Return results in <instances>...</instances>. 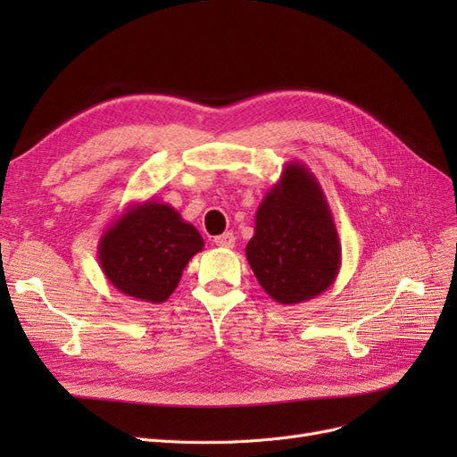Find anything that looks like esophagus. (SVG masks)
Instances as JSON below:
<instances>
[{"mask_svg": "<svg viewBox=\"0 0 457 457\" xmlns=\"http://www.w3.org/2000/svg\"><path fill=\"white\" fill-rule=\"evenodd\" d=\"M213 242L219 247H234V242H237V238H234L232 232H225V234H219V237H215Z\"/></svg>", "mask_w": 457, "mask_h": 457, "instance_id": "esophagus-1", "label": "esophagus"}]
</instances>
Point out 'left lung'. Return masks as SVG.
I'll list each match as a JSON object with an SVG mask.
<instances>
[{"instance_id":"8db88e82","label":"left lung","mask_w":457,"mask_h":457,"mask_svg":"<svg viewBox=\"0 0 457 457\" xmlns=\"http://www.w3.org/2000/svg\"><path fill=\"white\" fill-rule=\"evenodd\" d=\"M261 287L280 305H297L324 294L341 269L334 215L314 173L287 162L255 212V232L245 245Z\"/></svg>"}]
</instances>
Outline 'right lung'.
Listing matches in <instances>:
<instances>
[{"mask_svg": "<svg viewBox=\"0 0 457 457\" xmlns=\"http://www.w3.org/2000/svg\"><path fill=\"white\" fill-rule=\"evenodd\" d=\"M204 250L195 225L156 198L129 204L99 240V265L118 292L163 303L175 292L188 261Z\"/></svg>", "mask_w": 457, "mask_h": 457, "instance_id": "obj_1", "label": "right lung"}]
</instances>
